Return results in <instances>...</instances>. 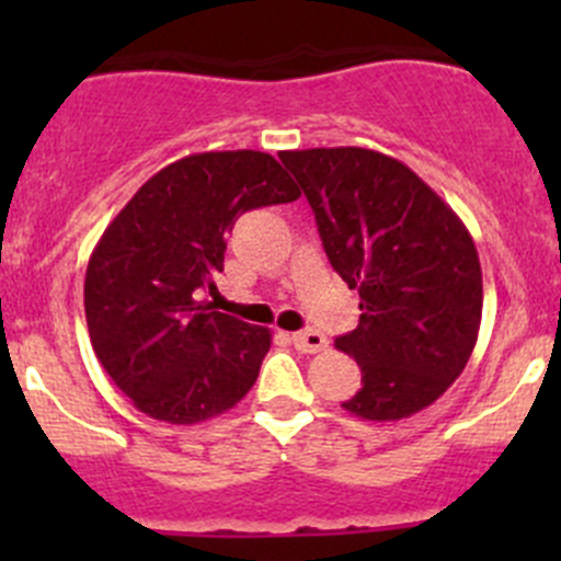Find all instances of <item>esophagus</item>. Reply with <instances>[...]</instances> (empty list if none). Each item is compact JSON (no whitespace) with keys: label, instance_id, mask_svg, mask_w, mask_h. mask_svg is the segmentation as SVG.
<instances>
[{"label":"esophagus","instance_id":"esophagus-1","mask_svg":"<svg viewBox=\"0 0 561 561\" xmlns=\"http://www.w3.org/2000/svg\"><path fill=\"white\" fill-rule=\"evenodd\" d=\"M290 342L296 344V350H301V353H322V350L328 347L325 336H322L320 331H296L290 333Z\"/></svg>","mask_w":561,"mask_h":561}]
</instances>
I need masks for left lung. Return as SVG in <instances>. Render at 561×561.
Returning a JSON list of instances; mask_svg holds the SVG:
<instances>
[{
	"instance_id": "1",
	"label": "left lung",
	"mask_w": 561,
	"mask_h": 561,
	"mask_svg": "<svg viewBox=\"0 0 561 561\" xmlns=\"http://www.w3.org/2000/svg\"><path fill=\"white\" fill-rule=\"evenodd\" d=\"M314 211L333 271L360 296L358 328L336 339L360 366L344 410L401 421L463 371L480 331L483 274L454 208L393 157L358 146L282 151Z\"/></svg>"
}]
</instances>
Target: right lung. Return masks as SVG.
Returning a JSON list of instances; mask_svg holds the SVG:
<instances>
[{"instance_id":"right-lung-1","label":"right lung","mask_w":561,"mask_h":561,"mask_svg":"<svg viewBox=\"0 0 561 561\" xmlns=\"http://www.w3.org/2000/svg\"><path fill=\"white\" fill-rule=\"evenodd\" d=\"M263 151L190 154L151 175L116 214L83 282L89 336L103 369L154 421L222 415L257 380L271 331L214 312L228 233L241 214L298 201Z\"/></svg>"}]
</instances>
